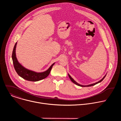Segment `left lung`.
Wrapping results in <instances>:
<instances>
[{"label":"left lung","instance_id":"obj_1","mask_svg":"<svg viewBox=\"0 0 121 121\" xmlns=\"http://www.w3.org/2000/svg\"><path fill=\"white\" fill-rule=\"evenodd\" d=\"M68 76H69V78L70 79V80H71V81L72 82H73L74 84H75L76 85H78V86H80V87H90V86H94V85H96V84H98V83H99V82H100L101 81H102L103 79H104V78H105V77H106V74L103 77V78L101 79H100V80H99V81H98V82H96V83H93V84H89V85H81V84H78V83H77L70 76V75L69 74H68Z\"/></svg>","mask_w":121,"mask_h":121}]
</instances>
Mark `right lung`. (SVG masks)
<instances>
[{
	"label": "right lung",
	"mask_w": 121,
	"mask_h": 121,
	"mask_svg": "<svg viewBox=\"0 0 121 121\" xmlns=\"http://www.w3.org/2000/svg\"><path fill=\"white\" fill-rule=\"evenodd\" d=\"M17 42L16 43L12 54V59L15 69L19 76L23 79L30 81H38L46 78L50 74L51 69L55 63L52 65L48 69L43 72H36L24 67L18 61L16 57V48Z\"/></svg>",
	"instance_id": "obj_1"
}]
</instances>
